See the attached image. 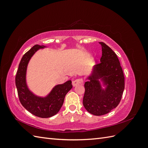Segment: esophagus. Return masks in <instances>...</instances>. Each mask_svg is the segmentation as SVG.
I'll return each instance as SVG.
<instances>
[{"label":"esophagus","instance_id":"obj_1","mask_svg":"<svg viewBox=\"0 0 148 148\" xmlns=\"http://www.w3.org/2000/svg\"><path fill=\"white\" fill-rule=\"evenodd\" d=\"M83 84V79L82 78H78L75 79L73 81V86H76L79 84Z\"/></svg>","mask_w":148,"mask_h":148}]
</instances>
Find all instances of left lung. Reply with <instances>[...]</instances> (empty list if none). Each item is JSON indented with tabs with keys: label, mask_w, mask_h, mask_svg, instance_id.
<instances>
[{
	"label": "left lung",
	"mask_w": 148,
	"mask_h": 148,
	"mask_svg": "<svg viewBox=\"0 0 148 148\" xmlns=\"http://www.w3.org/2000/svg\"><path fill=\"white\" fill-rule=\"evenodd\" d=\"M100 63L94 67L91 75L85 82L83 104L90 114L100 116L115 109L120 103L125 88V77L116 53L104 42ZM101 79L106 87H101Z\"/></svg>",
	"instance_id": "left-lung-1"
}]
</instances>
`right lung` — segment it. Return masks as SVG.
Wrapping results in <instances>:
<instances>
[{
  "label": "right lung",
  "mask_w": 148,
  "mask_h": 148,
  "mask_svg": "<svg viewBox=\"0 0 148 148\" xmlns=\"http://www.w3.org/2000/svg\"><path fill=\"white\" fill-rule=\"evenodd\" d=\"M44 46H34L25 53L19 64L16 77L15 84L21 104L30 113L41 118H49L57 114L64 101L65 97L72 88L71 80L62 84H58L44 97L36 96L28 88L26 82L27 66L30 59L39 49Z\"/></svg>",
  "instance_id": "add662e5"
}]
</instances>
